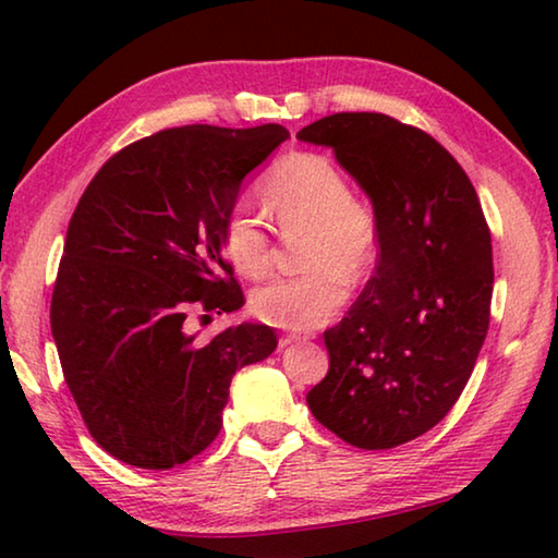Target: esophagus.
I'll use <instances>...</instances> for the list:
<instances>
[{"mask_svg": "<svg viewBox=\"0 0 558 558\" xmlns=\"http://www.w3.org/2000/svg\"><path fill=\"white\" fill-rule=\"evenodd\" d=\"M307 335H295V332H290V335H280V347H290V344H300V342H307Z\"/></svg>", "mask_w": 558, "mask_h": 558, "instance_id": "1", "label": "esophagus"}]
</instances>
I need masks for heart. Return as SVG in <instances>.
<instances>
[{
  "label": "heart",
  "mask_w": 558,
  "mask_h": 558,
  "mask_svg": "<svg viewBox=\"0 0 558 558\" xmlns=\"http://www.w3.org/2000/svg\"><path fill=\"white\" fill-rule=\"evenodd\" d=\"M260 196L280 231L302 239L307 272L278 278L251 298L253 315L286 329L327 323L349 295V276L359 278L379 256V214L369 196L349 192L332 159L317 153H292L270 169ZM221 245L231 266L245 278H263L272 268L276 243L260 219L245 209L229 214Z\"/></svg>",
  "instance_id": "1"
}]
</instances>
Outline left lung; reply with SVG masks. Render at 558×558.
<instances>
[{
	"label": "left lung",
	"instance_id": "obj_1",
	"mask_svg": "<svg viewBox=\"0 0 558 558\" xmlns=\"http://www.w3.org/2000/svg\"><path fill=\"white\" fill-rule=\"evenodd\" d=\"M335 149L379 214V263L325 332L329 372L307 405L349 446L386 450L456 405L489 327L493 243L475 186L438 140L384 112H335L298 132Z\"/></svg>",
	"mask_w": 558,
	"mask_h": 558
}]
</instances>
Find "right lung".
<instances>
[{
  "instance_id": "obj_1",
  "label": "right lung",
  "mask_w": 558,
  "mask_h": 558,
  "mask_svg": "<svg viewBox=\"0 0 558 558\" xmlns=\"http://www.w3.org/2000/svg\"><path fill=\"white\" fill-rule=\"evenodd\" d=\"M282 125L159 130L112 155L71 216L51 298L63 379L88 433L128 465L169 470L219 436L233 374L272 354L268 325L209 342L186 317L233 313L243 290L221 253L243 177Z\"/></svg>"
}]
</instances>
